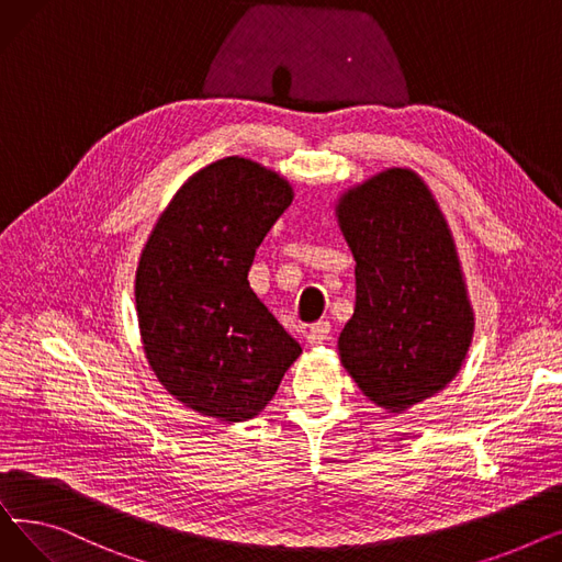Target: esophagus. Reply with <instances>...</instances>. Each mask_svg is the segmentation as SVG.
Wrapping results in <instances>:
<instances>
[{"label": "esophagus", "mask_w": 562, "mask_h": 562, "mask_svg": "<svg viewBox=\"0 0 562 562\" xmlns=\"http://www.w3.org/2000/svg\"><path fill=\"white\" fill-rule=\"evenodd\" d=\"M330 335H333V326H330V323H328V321H321V323H316V326H312V330L307 333V341H310L312 346H316V344L328 341Z\"/></svg>", "instance_id": "1"}]
</instances>
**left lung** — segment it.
<instances>
[{
    "mask_svg": "<svg viewBox=\"0 0 562 562\" xmlns=\"http://www.w3.org/2000/svg\"><path fill=\"white\" fill-rule=\"evenodd\" d=\"M337 218L358 263L341 364L369 401L403 412L449 385L474 335L451 229L407 168L344 193Z\"/></svg>",
    "mask_w": 562,
    "mask_h": 562,
    "instance_id": "obj_1",
    "label": "left lung"
}]
</instances>
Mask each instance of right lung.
<instances>
[{"label":"right lung","instance_id":"right-lung-1","mask_svg":"<svg viewBox=\"0 0 562 562\" xmlns=\"http://www.w3.org/2000/svg\"><path fill=\"white\" fill-rule=\"evenodd\" d=\"M291 200L278 172L225 157L189 177L140 252L145 358L168 394L200 415L252 419L303 352L248 282L255 250Z\"/></svg>","mask_w":562,"mask_h":562}]
</instances>
